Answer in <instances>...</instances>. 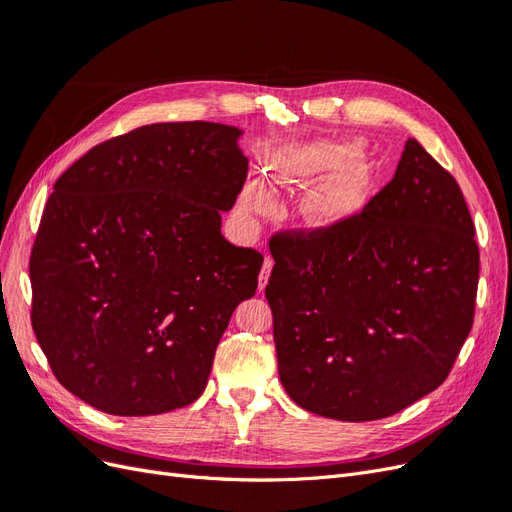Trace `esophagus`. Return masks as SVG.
Wrapping results in <instances>:
<instances>
[{
    "label": "esophagus",
    "mask_w": 512,
    "mask_h": 512,
    "mask_svg": "<svg viewBox=\"0 0 512 512\" xmlns=\"http://www.w3.org/2000/svg\"><path fill=\"white\" fill-rule=\"evenodd\" d=\"M271 269H273V258H271V256H265V262H262V269H260V275H258V288H260V290H265V286H267V282H269Z\"/></svg>",
    "instance_id": "esophagus-1"
}]
</instances>
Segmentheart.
Listing matches in <instances>:
<instances>
[{
  "label": "heart",
  "instance_id": "b5f03b06",
  "mask_svg": "<svg viewBox=\"0 0 512 512\" xmlns=\"http://www.w3.org/2000/svg\"><path fill=\"white\" fill-rule=\"evenodd\" d=\"M359 147L339 141H314L294 147L277 158L271 166V177L286 190L303 188L337 165L333 177L305 200V215L318 226L342 222L359 211L367 194V173L356 164ZM243 207L250 211H265L267 194L258 185H247L241 194Z\"/></svg>",
  "mask_w": 512,
  "mask_h": 512
}]
</instances>
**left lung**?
<instances>
[{"label": "left lung", "mask_w": 512, "mask_h": 512, "mask_svg": "<svg viewBox=\"0 0 512 512\" xmlns=\"http://www.w3.org/2000/svg\"><path fill=\"white\" fill-rule=\"evenodd\" d=\"M265 288L294 404L378 421L436 391L470 335L478 245L466 198L416 138L361 213L271 237Z\"/></svg>", "instance_id": "obj_1"}]
</instances>
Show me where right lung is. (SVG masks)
<instances>
[{"instance_id":"1","label":"right lung","mask_w":512,"mask_h":512,"mask_svg":"<svg viewBox=\"0 0 512 512\" xmlns=\"http://www.w3.org/2000/svg\"><path fill=\"white\" fill-rule=\"evenodd\" d=\"M241 134L151 123L55 181L29 260L32 327L55 378L85 404L149 416L203 395L262 267L220 230L247 177Z\"/></svg>"}]
</instances>
